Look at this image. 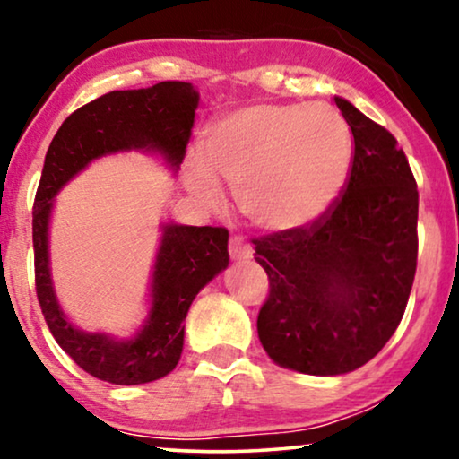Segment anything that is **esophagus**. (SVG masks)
Returning <instances> with one entry per match:
<instances>
[{
	"label": "esophagus",
	"mask_w": 459,
	"mask_h": 459,
	"mask_svg": "<svg viewBox=\"0 0 459 459\" xmlns=\"http://www.w3.org/2000/svg\"><path fill=\"white\" fill-rule=\"evenodd\" d=\"M230 255H231V259L242 261V259H248V256L253 255V248H250V244L244 240V238L234 236L230 240Z\"/></svg>",
	"instance_id": "esophagus-1"
}]
</instances>
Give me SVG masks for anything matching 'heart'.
Returning a JSON list of instances; mask_svg holds the SVG:
<instances>
[{"instance_id":"b5f03b06","label":"heart","mask_w":459,"mask_h":459,"mask_svg":"<svg viewBox=\"0 0 459 459\" xmlns=\"http://www.w3.org/2000/svg\"><path fill=\"white\" fill-rule=\"evenodd\" d=\"M204 162L190 160L186 181L209 209L223 204L222 184L267 231H292L330 209L351 171L353 143L338 112L322 104H253L212 123Z\"/></svg>"}]
</instances>
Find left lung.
I'll return each instance as SVG.
<instances>
[{"instance_id": "obj_1", "label": "left lung", "mask_w": 459, "mask_h": 459, "mask_svg": "<svg viewBox=\"0 0 459 459\" xmlns=\"http://www.w3.org/2000/svg\"><path fill=\"white\" fill-rule=\"evenodd\" d=\"M353 134L342 194L316 221L253 238L269 278L263 349L311 376L361 368L394 334L418 265V186L391 131L334 98Z\"/></svg>"}]
</instances>
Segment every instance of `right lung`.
I'll list each match as a JSON object with an SVG mask.
<instances>
[{
	"label": "right lung",
	"instance_id": "add662e5",
	"mask_svg": "<svg viewBox=\"0 0 459 459\" xmlns=\"http://www.w3.org/2000/svg\"><path fill=\"white\" fill-rule=\"evenodd\" d=\"M198 93L184 81H162L146 90L104 93L60 125L49 143L33 204L35 290L56 342L81 369L110 385H143L178 366L184 319L206 281L228 267V230L167 225L156 256L152 309L134 341L115 342L85 334L66 322L56 303L48 269V219L52 198L87 162L129 148L159 150L178 167L194 127Z\"/></svg>",
	"mask_w": 459,
	"mask_h": 459
}]
</instances>
